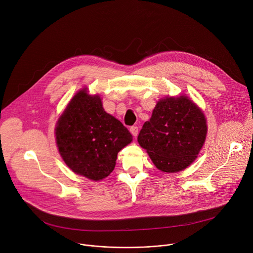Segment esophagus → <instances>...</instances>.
I'll return each mask as SVG.
<instances>
[{
    "mask_svg": "<svg viewBox=\"0 0 253 253\" xmlns=\"http://www.w3.org/2000/svg\"><path fill=\"white\" fill-rule=\"evenodd\" d=\"M138 127L137 126H132V127H130V132H131V134L134 136V137H136L137 135H138Z\"/></svg>",
    "mask_w": 253,
    "mask_h": 253,
    "instance_id": "34e87169",
    "label": "esophagus"
}]
</instances>
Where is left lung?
<instances>
[{
    "label": "left lung",
    "mask_w": 253,
    "mask_h": 253,
    "mask_svg": "<svg viewBox=\"0 0 253 253\" xmlns=\"http://www.w3.org/2000/svg\"><path fill=\"white\" fill-rule=\"evenodd\" d=\"M208 132L203 111L189 97H165L139 133L138 142L162 172L176 173L197 158Z\"/></svg>",
    "instance_id": "8db88e82"
}]
</instances>
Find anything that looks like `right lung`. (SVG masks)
<instances>
[{"mask_svg": "<svg viewBox=\"0 0 253 253\" xmlns=\"http://www.w3.org/2000/svg\"><path fill=\"white\" fill-rule=\"evenodd\" d=\"M56 144L68 168L78 175L100 181L114 170L117 154L132 141L128 129L106 113L99 95L78 91L55 127Z\"/></svg>", "mask_w": 253, "mask_h": 253, "instance_id": "right-lung-1", "label": "right lung"}]
</instances>
